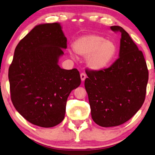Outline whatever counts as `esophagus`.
Here are the masks:
<instances>
[{
	"instance_id": "34e87169",
	"label": "esophagus",
	"mask_w": 155,
	"mask_h": 155,
	"mask_svg": "<svg viewBox=\"0 0 155 155\" xmlns=\"http://www.w3.org/2000/svg\"><path fill=\"white\" fill-rule=\"evenodd\" d=\"M80 76H81V79L82 81H84L85 79V78H86V74H85V73H81Z\"/></svg>"
}]
</instances>
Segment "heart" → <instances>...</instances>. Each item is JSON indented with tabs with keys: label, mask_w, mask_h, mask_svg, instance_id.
<instances>
[{
	"label": "heart",
	"mask_w": 155,
	"mask_h": 155,
	"mask_svg": "<svg viewBox=\"0 0 155 155\" xmlns=\"http://www.w3.org/2000/svg\"><path fill=\"white\" fill-rule=\"evenodd\" d=\"M76 54L86 56V64L93 70H101L110 63L117 51L114 41L98 35H87L78 38L73 45Z\"/></svg>",
	"instance_id": "heart-1"
}]
</instances>
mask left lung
Instances as JSON below:
<instances>
[{
	"label": "left lung",
	"mask_w": 155,
	"mask_h": 155,
	"mask_svg": "<svg viewBox=\"0 0 155 155\" xmlns=\"http://www.w3.org/2000/svg\"><path fill=\"white\" fill-rule=\"evenodd\" d=\"M110 29L121 33L120 57L108 68L85 70L92 118L104 127L120 125L137 114L145 101L148 81L141 51L122 27Z\"/></svg>",
	"instance_id": "left-lung-1"
}]
</instances>
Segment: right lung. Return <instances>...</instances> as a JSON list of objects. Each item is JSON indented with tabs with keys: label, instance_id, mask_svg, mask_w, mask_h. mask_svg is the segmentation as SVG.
Segmentation results:
<instances>
[{
	"label": "right lung",
	"instance_id": "obj_1",
	"mask_svg": "<svg viewBox=\"0 0 155 155\" xmlns=\"http://www.w3.org/2000/svg\"><path fill=\"white\" fill-rule=\"evenodd\" d=\"M67 38L58 23L38 25L16 47L9 68L10 96L26 120L52 127L63 120L70 92L81 84L77 69L59 67Z\"/></svg>",
	"mask_w": 155,
	"mask_h": 155
}]
</instances>
